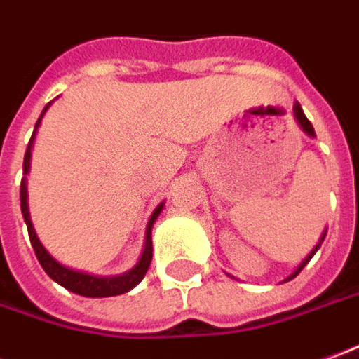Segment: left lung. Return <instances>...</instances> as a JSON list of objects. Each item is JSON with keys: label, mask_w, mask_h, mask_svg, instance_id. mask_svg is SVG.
Masks as SVG:
<instances>
[{"label": "left lung", "mask_w": 359, "mask_h": 359, "mask_svg": "<svg viewBox=\"0 0 359 359\" xmlns=\"http://www.w3.org/2000/svg\"><path fill=\"white\" fill-rule=\"evenodd\" d=\"M293 113H295V118H297L299 127L303 128V133H305L307 137L315 138V128H313V125H311V121H309V118L305 117V113H303V109H301V105H299V103H295V105H293ZM325 236H326V229H325V232L320 234V238H318V242H316L315 248H313V250L309 252L307 256H305V259H303V262L299 264L297 268L293 269V271H291V273H289L287 278L283 279L281 283H285V281H291V279H293V278H297L299 271H301V269H303V268H305V266H307L309 259L313 258V256H315V254H316V250L320 248V244H323V241H325ZM229 278H232V276H229Z\"/></svg>", "instance_id": "1"}]
</instances>
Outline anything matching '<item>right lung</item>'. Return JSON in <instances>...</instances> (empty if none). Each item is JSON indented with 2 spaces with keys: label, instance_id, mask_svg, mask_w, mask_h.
I'll return each mask as SVG.
<instances>
[{
  "label": "right lung",
  "instance_id": "1",
  "mask_svg": "<svg viewBox=\"0 0 359 359\" xmlns=\"http://www.w3.org/2000/svg\"><path fill=\"white\" fill-rule=\"evenodd\" d=\"M52 105L46 103V107L43 109L41 117L36 121L33 130V137L27 144V152H25L23 160V180H21V212H23L25 224H27V231H29V238H31V244H33V250L36 254V259L41 262L43 269L48 273V278H52L58 285H62L64 289H68L76 295H83V297H115V295H123L130 289H135L142 281V278L147 276L148 266L152 262V226H154L156 219L160 217V212L164 209V201L156 207L150 219H148L147 232H144V246H142V252L138 256L137 264L133 266L127 271L118 273V276H93V273H88V271H80V269H72L68 266L60 264L56 258H52L50 252L46 250L43 246V242L39 241L36 232H34L33 221H31V212H29V194H27V174L31 170V150H33L34 137H36V130L41 127V121H43L44 113L48 111V107Z\"/></svg>",
  "mask_w": 359,
  "mask_h": 359
}]
</instances>
